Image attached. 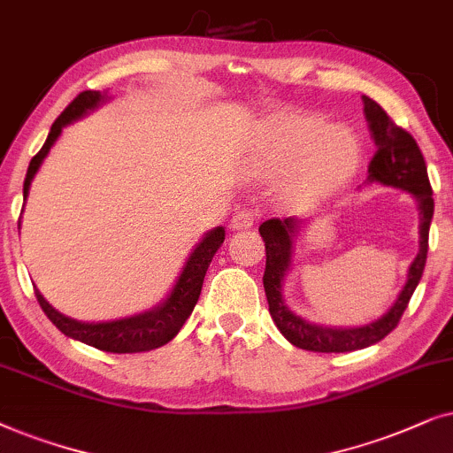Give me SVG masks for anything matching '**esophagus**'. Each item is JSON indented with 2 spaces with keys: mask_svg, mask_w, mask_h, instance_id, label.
I'll use <instances>...</instances> for the list:
<instances>
[{
  "mask_svg": "<svg viewBox=\"0 0 453 453\" xmlns=\"http://www.w3.org/2000/svg\"><path fill=\"white\" fill-rule=\"evenodd\" d=\"M257 223V213L252 209H242L238 213H234L230 226L232 230H249Z\"/></svg>",
  "mask_w": 453,
  "mask_h": 453,
  "instance_id": "34e87169",
  "label": "esophagus"
}]
</instances>
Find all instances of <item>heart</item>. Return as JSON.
<instances>
[{
    "mask_svg": "<svg viewBox=\"0 0 453 453\" xmlns=\"http://www.w3.org/2000/svg\"><path fill=\"white\" fill-rule=\"evenodd\" d=\"M358 164L360 144L352 132L327 128V122L312 113L283 111L263 126L250 172L263 180L286 176L283 198L309 204L346 184Z\"/></svg>",
    "mask_w": 453,
    "mask_h": 453,
    "instance_id": "b5f03b06",
    "label": "heart"
}]
</instances>
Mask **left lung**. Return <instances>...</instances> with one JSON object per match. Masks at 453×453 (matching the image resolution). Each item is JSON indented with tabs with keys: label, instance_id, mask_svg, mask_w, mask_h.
Returning a JSON list of instances; mask_svg holds the SVG:
<instances>
[{
	"label": "left lung",
	"instance_id": "obj_1",
	"mask_svg": "<svg viewBox=\"0 0 453 453\" xmlns=\"http://www.w3.org/2000/svg\"><path fill=\"white\" fill-rule=\"evenodd\" d=\"M363 101L366 119H369L372 138L377 144L375 155L369 164V180L414 195L420 207V249L410 265L408 281L397 296L395 304L379 321L357 329H329L306 323L304 319L294 315L281 300V281L289 269L294 238L300 230V221L294 217H286V219L273 217V219L263 221L258 232H261L265 250H267L263 286L265 294H267L271 319L289 343L309 349V352H352V349H363L381 342L400 323L403 311H406L410 298H412L414 289L423 277L426 263L429 227L435 203H433V188L429 176H426L425 157L412 134L400 128L377 101L369 99V96H363Z\"/></svg>",
	"mask_w": 453,
	"mask_h": 453
}]
</instances>
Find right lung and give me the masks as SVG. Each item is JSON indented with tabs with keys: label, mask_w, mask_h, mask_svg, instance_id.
Listing matches in <instances>:
<instances>
[{
	"label": "right lung",
	"mask_w": 453,
	"mask_h": 453,
	"mask_svg": "<svg viewBox=\"0 0 453 453\" xmlns=\"http://www.w3.org/2000/svg\"><path fill=\"white\" fill-rule=\"evenodd\" d=\"M101 101V93L96 90H82L81 95L74 96V101L65 107V110L59 113L56 122H53L50 136L37 155L30 159L27 178H24V201H27L30 180H33L35 173H37L41 161L45 159V155L50 153L51 144L56 142L59 132L65 124H70L72 119L81 118L87 110H93V107ZM226 240V232L223 227H217V230L209 232L207 236L203 238V242L196 246L195 252H192L188 261L184 265V271L180 273V280L173 286L170 298L165 300L164 304L157 306L155 311L144 312V315L122 319V321L113 323H78L74 319H68L53 309V306L47 303V300L41 296V292L35 288V296H37L41 309L47 315V319L56 325V327L62 331L64 335L74 337V340H81L88 346L96 349H104V352H113V354H134V352H149V349H155L164 346L170 340L176 337V334L182 329L186 319L190 317L192 309H195L198 296H201L203 289V280L204 273H207L209 263L213 261V255L217 249Z\"/></svg>",
	"instance_id": "add662e5"
}]
</instances>
